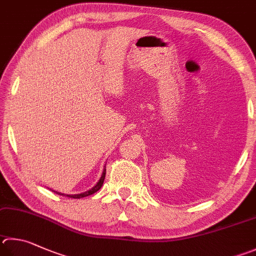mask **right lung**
Instances as JSON below:
<instances>
[{"label":"right lung","mask_w":256,"mask_h":256,"mask_svg":"<svg viewBox=\"0 0 256 256\" xmlns=\"http://www.w3.org/2000/svg\"><path fill=\"white\" fill-rule=\"evenodd\" d=\"M105 174H106V168H104L103 174H102V176H100V179L98 182H97V184L95 186V187H92L90 190H88V192H84V194H60L58 192H54V190H52V192H56L57 194H62V196H67V197H70V198H75V199H80V198H82V197L90 196V194L97 192L102 188V186H103V182H104V179H105Z\"/></svg>","instance_id":"1"}]
</instances>
